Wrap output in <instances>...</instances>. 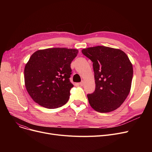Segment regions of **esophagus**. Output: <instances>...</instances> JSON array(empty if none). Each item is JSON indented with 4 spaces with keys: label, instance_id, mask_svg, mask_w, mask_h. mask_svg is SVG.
<instances>
[{
    "label": "esophagus",
    "instance_id": "esophagus-1",
    "mask_svg": "<svg viewBox=\"0 0 152 152\" xmlns=\"http://www.w3.org/2000/svg\"><path fill=\"white\" fill-rule=\"evenodd\" d=\"M79 85H80L81 86H83L84 85V82L83 81H82L80 83H79Z\"/></svg>",
    "mask_w": 152,
    "mask_h": 152
}]
</instances>
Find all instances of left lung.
<instances>
[{
    "label": "left lung",
    "mask_w": 152,
    "mask_h": 152,
    "mask_svg": "<svg viewBox=\"0 0 152 152\" xmlns=\"http://www.w3.org/2000/svg\"><path fill=\"white\" fill-rule=\"evenodd\" d=\"M82 53L93 62L95 91L87 94L91 107L108 113L120 107L129 95L133 68L122 50L105 46L89 47Z\"/></svg>",
    "instance_id": "obj_1"
}]
</instances>
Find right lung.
Returning a JSON list of instances; mask_svg holds the SVG:
<instances>
[{"mask_svg":"<svg viewBox=\"0 0 152 152\" xmlns=\"http://www.w3.org/2000/svg\"><path fill=\"white\" fill-rule=\"evenodd\" d=\"M77 49L49 48L35 52L24 71L26 90L41 106L54 109L68 102L73 84L69 81L70 64L76 57Z\"/></svg>","mask_w":152,"mask_h":152,"instance_id":"add662e5","label":"right lung"}]
</instances>
